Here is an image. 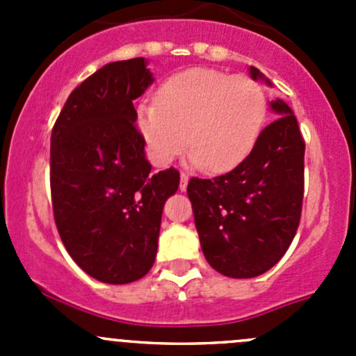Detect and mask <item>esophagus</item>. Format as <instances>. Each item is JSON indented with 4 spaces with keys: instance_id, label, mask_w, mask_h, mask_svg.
I'll use <instances>...</instances> for the list:
<instances>
[{
    "instance_id": "1",
    "label": "esophagus",
    "mask_w": 356,
    "mask_h": 356,
    "mask_svg": "<svg viewBox=\"0 0 356 356\" xmlns=\"http://www.w3.org/2000/svg\"><path fill=\"white\" fill-rule=\"evenodd\" d=\"M188 181H189V175L186 174V172H181V182H179V189H181V191H186V188H188Z\"/></svg>"
}]
</instances>
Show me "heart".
<instances>
[{"label": "heart", "instance_id": "obj_1", "mask_svg": "<svg viewBox=\"0 0 356 356\" xmlns=\"http://www.w3.org/2000/svg\"><path fill=\"white\" fill-rule=\"evenodd\" d=\"M265 117L267 98L257 81L196 67L167 79L156 103L139 106L138 125L156 165L170 163L189 143V161L220 174L246 160Z\"/></svg>", "mask_w": 356, "mask_h": 356}]
</instances>
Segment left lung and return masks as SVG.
I'll return each instance as SVG.
<instances>
[{"label":"left lung","mask_w":356,"mask_h":356,"mask_svg":"<svg viewBox=\"0 0 356 356\" xmlns=\"http://www.w3.org/2000/svg\"><path fill=\"white\" fill-rule=\"evenodd\" d=\"M251 77L261 79L251 67ZM245 161L213 179L191 177L188 196L208 264L234 279L274 267L298 231L305 193V139L284 102Z\"/></svg>","instance_id":"left-lung-1"}]
</instances>
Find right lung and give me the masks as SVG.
Returning <instances> with one entry per match:
<instances>
[{"instance_id":"add662e5","label":"right lung","mask_w":356,"mask_h":356,"mask_svg":"<svg viewBox=\"0 0 356 356\" xmlns=\"http://www.w3.org/2000/svg\"><path fill=\"white\" fill-rule=\"evenodd\" d=\"M153 82L145 58L89 75L51 131L49 184L56 229L75 264L108 284L141 279L155 264L161 210L179 188L174 167L149 174L134 99Z\"/></svg>"}]
</instances>
